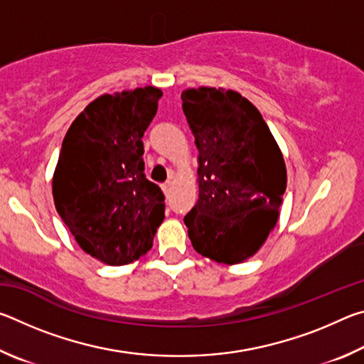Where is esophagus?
Returning <instances> with one entry per match:
<instances>
[{
	"label": "esophagus",
	"instance_id": "34e87169",
	"mask_svg": "<svg viewBox=\"0 0 364 364\" xmlns=\"http://www.w3.org/2000/svg\"><path fill=\"white\" fill-rule=\"evenodd\" d=\"M170 189H171V183H170V181H165V183L162 184V191H164L165 194H168Z\"/></svg>",
	"mask_w": 364,
	"mask_h": 364
}]
</instances>
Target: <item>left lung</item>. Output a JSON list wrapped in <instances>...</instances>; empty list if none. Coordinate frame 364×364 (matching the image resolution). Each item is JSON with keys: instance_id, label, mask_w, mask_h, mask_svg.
Wrapping results in <instances>:
<instances>
[{"instance_id": "left-lung-1", "label": "left lung", "mask_w": 364, "mask_h": 364, "mask_svg": "<svg viewBox=\"0 0 364 364\" xmlns=\"http://www.w3.org/2000/svg\"><path fill=\"white\" fill-rule=\"evenodd\" d=\"M183 112L199 151V199L184 225L197 254L247 260L278 221L286 164L267 122L249 100L223 88H189Z\"/></svg>"}]
</instances>
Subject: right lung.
Returning a JSON list of instances; mask_svg holds the SVG:
<instances>
[{
	"label": "right lung",
	"instance_id": "obj_1",
	"mask_svg": "<svg viewBox=\"0 0 364 364\" xmlns=\"http://www.w3.org/2000/svg\"><path fill=\"white\" fill-rule=\"evenodd\" d=\"M160 97L144 86L90 102L67 132L53 176L56 210L80 247L114 267L143 257L165 218L141 141Z\"/></svg>",
	"mask_w": 364,
	"mask_h": 364
}]
</instances>
